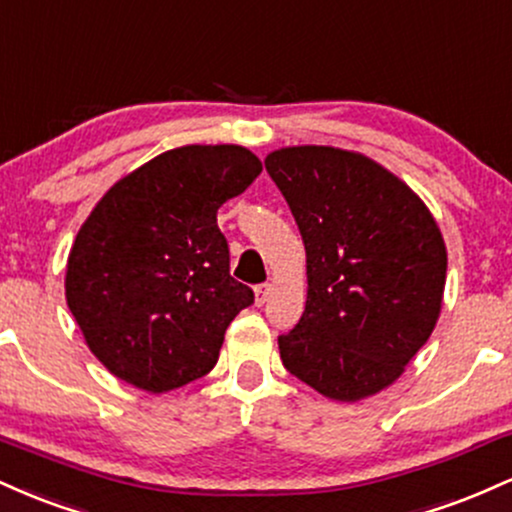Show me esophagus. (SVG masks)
I'll use <instances>...</instances> for the list:
<instances>
[{
  "label": "esophagus",
  "instance_id": "1",
  "mask_svg": "<svg viewBox=\"0 0 512 512\" xmlns=\"http://www.w3.org/2000/svg\"><path fill=\"white\" fill-rule=\"evenodd\" d=\"M269 291H272V286H269V284H260V286H255V303H257V305H262L264 301H267V298H269Z\"/></svg>",
  "mask_w": 512,
  "mask_h": 512
}]
</instances>
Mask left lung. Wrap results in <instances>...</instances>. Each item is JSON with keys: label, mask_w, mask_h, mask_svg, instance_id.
Returning <instances> with one entry per match:
<instances>
[{"label": "left lung", "mask_w": 512, "mask_h": 512, "mask_svg": "<svg viewBox=\"0 0 512 512\" xmlns=\"http://www.w3.org/2000/svg\"><path fill=\"white\" fill-rule=\"evenodd\" d=\"M305 245L308 301L279 337L286 370L358 402L392 385L436 327L448 252L397 175L354 151L289 146L264 158Z\"/></svg>", "instance_id": "obj_1"}]
</instances>
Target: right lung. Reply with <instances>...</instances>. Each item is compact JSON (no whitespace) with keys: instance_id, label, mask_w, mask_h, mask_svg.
<instances>
[{"instance_id":"add662e5","label":"right lung","mask_w":512,"mask_h":512,"mask_svg":"<svg viewBox=\"0 0 512 512\" xmlns=\"http://www.w3.org/2000/svg\"><path fill=\"white\" fill-rule=\"evenodd\" d=\"M260 173L243 146L192 144L105 192L76 233L64 289L110 373L158 395L216 366L226 327L255 301L231 276L216 211Z\"/></svg>"}]
</instances>
